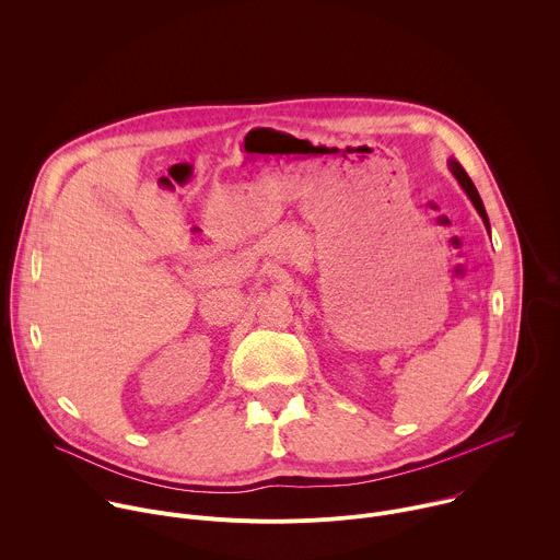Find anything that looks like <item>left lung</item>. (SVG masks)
Instances as JSON below:
<instances>
[{
    "label": "left lung",
    "mask_w": 560,
    "mask_h": 560,
    "mask_svg": "<svg viewBox=\"0 0 560 560\" xmlns=\"http://www.w3.org/2000/svg\"><path fill=\"white\" fill-rule=\"evenodd\" d=\"M448 171L453 173V177L457 179V184L464 188V192H466V195H468V199L472 201V206H475V210L479 212V217H481V221H483L486 230H490L488 214H486V210H483V203H481V199H479V192H477L475 184L470 182V177L466 175V171L462 168V164H459V162H455V160H448Z\"/></svg>",
    "instance_id": "obj_1"
}]
</instances>
